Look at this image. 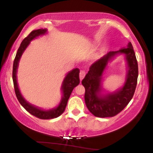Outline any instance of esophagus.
I'll return each mask as SVG.
<instances>
[{
  "mask_svg": "<svg viewBox=\"0 0 153 153\" xmlns=\"http://www.w3.org/2000/svg\"><path fill=\"white\" fill-rule=\"evenodd\" d=\"M85 75V72L84 71H80V80H82Z\"/></svg>",
  "mask_w": 153,
  "mask_h": 153,
  "instance_id": "obj_1",
  "label": "esophagus"
}]
</instances>
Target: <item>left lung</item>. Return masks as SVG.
Segmentation results:
<instances>
[{
	"mask_svg": "<svg viewBox=\"0 0 153 153\" xmlns=\"http://www.w3.org/2000/svg\"><path fill=\"white\" fill-rule=\"evenodd\" d=\"M124 53L128 70L125 85L115 92L101 94L102 75L108 62L115 56ZM138 77V65L132 45L129 42L127 48L109 52L91 65L89 71L82 80L85 89V102L88 109L95 117H112L125 108L134 96Z\"/></svg>",
	"mask_w": 153,
	"mask_h": 153,
	"instance_id": "left-lung-1",
	"label": "left lung"
}]
</instances>
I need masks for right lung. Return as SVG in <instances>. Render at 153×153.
<instances>
[{
	"label": "right lung",
	"mask_w": 153,
	"mask_h": 153,
	"mask_svg": "<svg viewBox=\"0 0 153 153\" xmlns=\"http://www.w3.org/2000/svg\"><path fill=\"white\" fill-rule=\"evenodd\" d=\"M47 30L46 29H37V30H34L31 31L30 34L23 40L18 51H17L16 55L14 61H13V74H12L16 96V98L19 100V103L31 114H32L34 117L41 119H50L57 118L59 116L62 114L63 112H64L65 109L68 101L69 99L70 96H71V94L73 90V88L75 87H76L80 83V78H79V73H80V71H79L78 68H75V69H73V71H70L67 74L64 80L62 82V99H61L60 103H59V104L57 107L49 110H43L33 106L31 103L27 102L24 99L22 95L21 94L16 79L17 68H18L19 60H20V58L22 57L23 52L26 50V48L29 45L31 40H33L34 39L36 38L39 36H42V35L45 34L47 33Z\"/></svg>",
	"instance_id": "1"
}]
</instances>
